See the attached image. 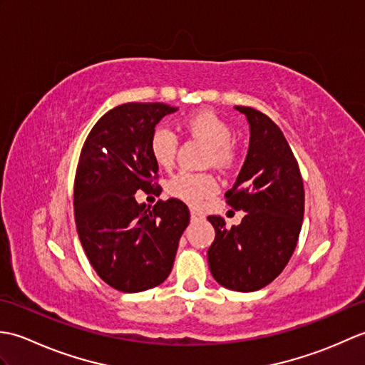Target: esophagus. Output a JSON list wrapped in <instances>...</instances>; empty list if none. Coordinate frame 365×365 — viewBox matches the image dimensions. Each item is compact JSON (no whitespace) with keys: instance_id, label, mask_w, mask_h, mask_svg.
Segmentation results:
<instances>
[{"instance_id":"obj_1","label":"esophagus","mask_w":365,"mask_h":365,"mask_svg":"<svg viewBox=\"0 0 365 365\" xmlns=\"http://www.w3.org/2000/svg\"><path fill=\"white\" fill-rule=\"evenodd\" d=\"M190 213H191V220H192V221H200V220H204V215L200 213L199 210H196V208H191Z\"/></svg>"}]
</instances>
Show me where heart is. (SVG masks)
<instances>
[{"label": "heart", "instance_id": "b5f03b06", "mask_svg": "<svg viewBox=\"0 0 365 365\" xmlns=\"http://www.w3.org/2000/svg\"><path fill=\"white\" fill-rule=\"evenodd\" d=\"M183 127L190 135L204 139L210 145V160L213 165L220 168H229L235 158L232 139L234 130L230 123L221 118L218 113L212 110H199L191 113L183 119ZM178 139L175 133L168 127H157L149 139V152L152 160L163 169H169L174 165L177 155ZM170 196L183 200V202L197 205L208 196H212L218 190V183L212 174H197L190 170L177 173L166 185Z\"/></svg>", "mask_w": 365, "mask_h": 365}]
</instances>
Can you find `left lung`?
<instances>
[{
  "instance_id": "obj_1",
  "label": "left lung",
  "mask_w": 365,
  "mask_h": 365,
  "mask_svg": "<svg viewBox=\"0 0 365 365\" xmlns=\"http://www.w3.org/2000/svg\"><path fill=\"white\" fill-rule=\"evenodd\" d=\"M250 123V149L227 204L246 212L238 226L208 216L215 242L207 257L215 281L255 292L282 273L297 247L304 216V187L297 158L276 123L250 106H235Z\"/></svg>"
}]
</instances>
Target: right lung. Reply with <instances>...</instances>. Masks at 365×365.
Masks as SVG:
<instances>
[{
    "mask_svg": "<svg viewBox=\"0 0 365 365\" xmlns=\"http://www.w3.org/2000/svg\"><path fill=\"white\" fill-rule=\"evenodd\" d=\"M177 108L123 103L91 130L75 175L73 207L80 242L96 273L123 293L166 281L190 210L182 200L138 204L136 191L158 195V165L149 139L157 123Z\"/></svg>",
    "mask_w": 365,
    "mask_h": 365,
    "instance_id": "right-lung-1",
    "label": "right lung"
}]
</instances>
